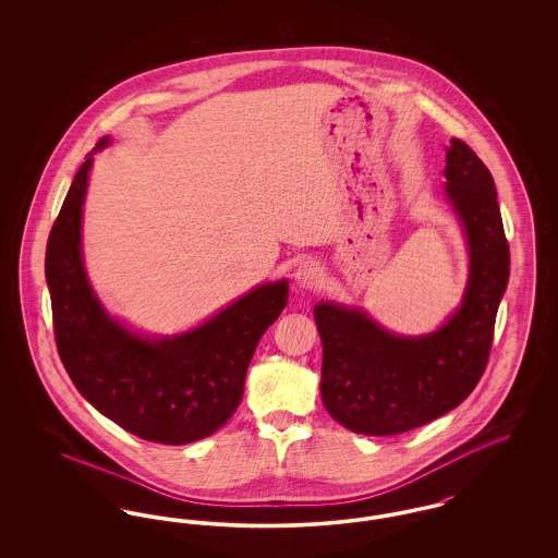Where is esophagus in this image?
Instances as JSON below:
<instances>
[{"instance_id":"obj_1","label":"esophagus","mask_w":558,"mask_h":558,"mask_svg":"<svg viewBox=\"0 0 558 558\" xmlns=\"http://www.w3.org/2000/svg\"><path fill=\"white\" fill-rule=\"evenodd\" d=\"M292 278H294L296 289L310 291V289L318 287L319 280H322V267L316 262H303V264L296 266Z\"/></svg>"}]
</instances>
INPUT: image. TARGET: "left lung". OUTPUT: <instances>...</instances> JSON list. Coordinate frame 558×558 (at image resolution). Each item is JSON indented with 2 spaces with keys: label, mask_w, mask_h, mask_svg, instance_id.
<instances>
[{
  "label": "left lung",
  "mask_w": 558,
  "mask_h": 558,
  "mask_svg": "<svg viewBox=\"0 0 558 558\" xmlns=\"http://www.w3.org/2000/svg\"><path fill=\"white\" fill-rule=\"evenodd\" d=\"M444 175L469 253L466 289L448 319L408 337L360 307L335 301L314 307L322 401L353 433L385 437L426 425L469 398L485 371L510 266L498 194L489 169L462 140L451 137Z\"/></svg>",
  "instance_id": "left-lung-1"
}]
</instances>
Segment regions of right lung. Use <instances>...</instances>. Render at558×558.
Instances as JSON below:
<instances>
[{
  "label": "right lung",
  "instance_id": "add662e5",
  "mask_svg": "<svg viewBox=\"0 0 558 558\" xmlns=\"http://www.w3.org/2000/svg\"><path fill=\"white\" fill-rule=\"evenodd\" d=\"M69 187L46 248L53 335L73 385L100 414L146 441L184 446L213 435L239 408L251 357L289 301V280L255 287L171 337H148L110 316L92 289L81 246L94 153Z\"/></svg>",
  "mask_w": 558,
  "mask_h": 558
}]
</instances>
